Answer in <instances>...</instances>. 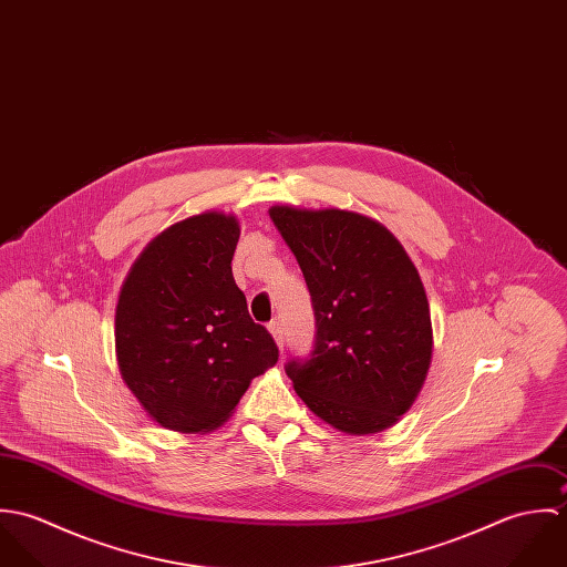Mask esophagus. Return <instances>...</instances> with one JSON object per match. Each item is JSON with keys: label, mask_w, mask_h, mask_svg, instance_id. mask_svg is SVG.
I'll list each match as a JSON object with an SVG mask.
<instances>
[{"label": "esophagus", "mask_w": 567, "mask_h": 567, "mask_svg": "<svg viewBox=\"0 0 567 567\" xmlns=\"http://www.w3.org/2000/svg\"><path fill=\"white\" fill-rule=\"evenodd\" d=\"M268 329H270V333H272L277 347L284 351V329H281V323H279V321H272V323L268 324Z\"/></svg>", "instance_id": "34e87169"}]
</instances>
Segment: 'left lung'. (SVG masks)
<instances>
[{"instance_id":"1","label":"left lung","mask_w":567,"mask_h":567,"mask_svg":"<svg viewBox=\"0 0 567 567\" xmlns=\"http://www.w3.org/2000/svg\"><path fill=\"white\" fill-rule=\"evenodd\" d=\"M295 252L315 308L310 358L290 360L297 395L347 434H375L414 404L430 362L425 288L400 240L344 209L270 207Z\"/></svg>"}]
</instances>
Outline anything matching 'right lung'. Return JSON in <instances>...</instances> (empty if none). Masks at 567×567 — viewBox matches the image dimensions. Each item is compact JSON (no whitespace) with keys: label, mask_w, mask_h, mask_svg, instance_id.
<instances>
[{"label":"right lung","mask_w":567,"mask_h":567,"mask_svg":"<svg viewBox=\"0 0 567 567\" xmlns=\"http://www.w3.org/2000/svg\"><path fill=\"white\" fill-rule=\"evenodd\" d=\"M236 216L205 212L167 227L135 259L117 299L115 355L122 380L153 421L212 432L250 380L279 360L252 323L231 259Z\"/></svg>","instance_id":"right-lung-1"}]
</instances>
